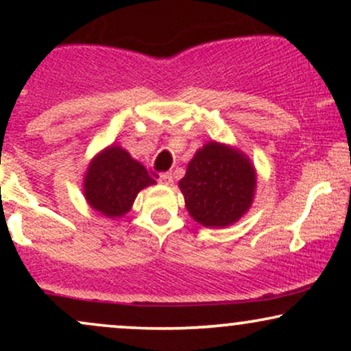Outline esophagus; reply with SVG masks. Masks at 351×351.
I'll list each match as a JSON object with an SVG mask.
<instances>
[{
    "mask_svg": "<svg viewBox=\"0 0 351 351\" xmlns=\"http://www.w3.org/2000/svg\"><path fill=\"white\" fill-rule=\"evenodd\" d=\"M160 183L165 184V186H171V184H173V175H171V173H163V175H160Z\"/></svg>",
    "mask_w": 351,
    "mask_h": 351,
    "instance_id": "esophagus-1",
    "label": "esophagus"
}]
</instances>
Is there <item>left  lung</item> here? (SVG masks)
Segmentation results:
<instances>
[{
    "label": "left lung",
    "mask_w": 351,
    "mask_h": 351,
    "mask_svg": "<svg viewBox=\"0 0 351 351\" xmlns=\"http://www.w3.org/2000/svg\"><path fill=\"white\" fill-rule=\"evenodd\" d=\"M180 189L196 223L206 228L231 226L251 208L256 170L241 150L209 142L188 163Z\"/></svg>",
    "instance_id": "obj_1"
}]
</instances>
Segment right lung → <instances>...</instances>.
I'll return each instance as SVG.
<instances>
[{"instance_id": "right-lung-1", "label": "right lung", "mask_w": 351, "mask_h": 351, "mask_svg": "<svg viewBox=\"0 0 351 351\" xmlns=\"http://www.w3.org/2000/svg\"><path fill=\"white\" fill-rule=\"evenodd\" d=\"M156 181L147 168L119 145H110L92 158L84 178V196L95 211L107 217H120L143 188Z\"/></svg>"}]
</instances>
